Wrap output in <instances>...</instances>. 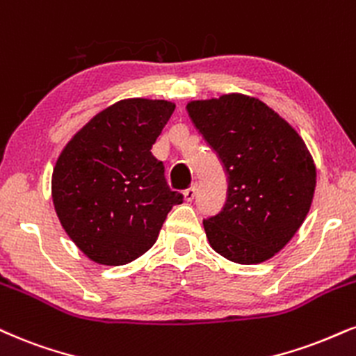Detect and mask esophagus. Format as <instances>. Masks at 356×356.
Here are the masks:
<instances>
[{"label":"esophagus","instance_id":"obj_1","mask_svg":"<svg viewBox=\"0 0 356 356\" xmlns=\"http://www.w3.org/2000/svg\"><path fill=\"white\" fill-rule=\"evenodd\" d=\"M182 194H184V199H186L187 202H192V200H194L195 194H197V184H192V186L189 187V189L184 191Z\"/></svg>","mask_w":356,"mask_h":356}]
</instances>
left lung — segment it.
<instances>
[{
    "instance_id": "8db88e82",
    "label": "left lung",
    "mask_w": 356,
    "mask_h": 356,
    "mask_svg": "<svg viewBox=\"0 0 356 356\" xmlns=\"http://www.w3.org/2000/svg\"><path fill=\"white\" fill-rule=\"evenodd\" d=\"M187 113L227 175L224 207L204 219L209 243L232 262H265L310 211L316 172L305 143L275 111L243 94L192 101Z\"/></svg>"
}]
</instances>
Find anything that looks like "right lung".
Returning <instances> with one entry per match:
<instances>
[{"label": "right lung", "instance_id": "1", "mask_svg": "<svg viewBox=\"0 0 356 356\" xmlns=\"http://www.w3.org/2000/svg\"><path fill=\"white\" fill-rule=\"evenodd\" d=\"M174 109L169 101L115 102L94 115L56 162V213L94 262H132L154 245L170 209L182 204L151 152Z\"/></svg>", "mask_w": 356, "mask_h": 356}]
</instances>
